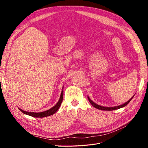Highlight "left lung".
Segmentation results:
<instances>
[{
  "label": "left lung",
  "instance_id": "left-lung-1",
  "mask_svg": "<svg viewBox=\"0 0 148 148\" xmlns=\"http://www.w3.org/2000/svg\"><path fill=\"white\" fill-rule=\"evenodd\" d=\"M135 96V95H134ZM134 96L131 98L130 99H129L127 102H125L124 104H122V105H120V106H115V107H104V106H99V105H98V104H96V103H95L89 97V96H88V100H89V102L91 103V105L93 106V107H95V108H96V109H99V110H117V109H120V108H122V107H124L125 106H126L128 103L130 102V101L133 99V97H134Z\"/></svg>",
  "mask_w": 148,
  "mask_h": 148
}]
</instances>
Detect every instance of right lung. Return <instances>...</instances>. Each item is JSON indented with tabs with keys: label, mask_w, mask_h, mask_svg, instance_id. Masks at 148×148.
Masks as SVG:
<instances>
[{
	"label": "right lung",
	"mask_w": 148,
	"mask_h": 148,
	"mask_svg": "<svg viewBox=\"0 0 148 148\" xmlns=\"http://www.w3.org/2000/svg\"><path fill=\"white\" fill-rule=\"evenodd\" d=\"M63 89H64V86H63V88H62V91L61 92L60 96L59 101L57 102V103L54 106L52 107V108H51L50 109H49V110H46V111H44V112H30L25 111L21 109L20 108H18V109L21 112H23V114H25L26 115H29V116H31V117H36V118L46 117H48V116H50V115L54 114L58 110H59V107L61 106L62 101H63V96H64Z\"/></svg>",
	"instance_id": "1"
}]
</instances>
